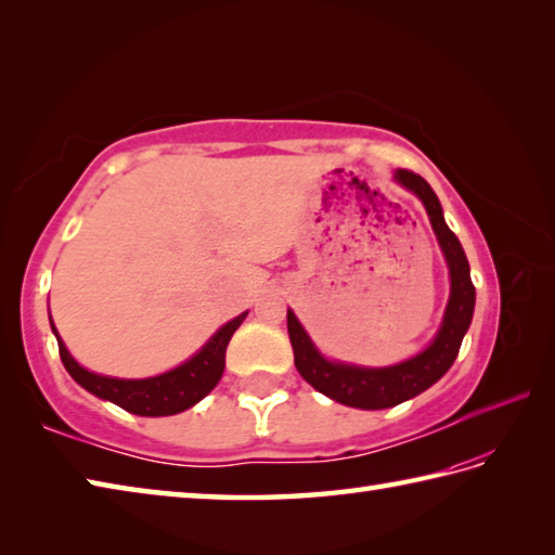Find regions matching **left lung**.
Returning a JSON list of instances; mask_svg holds the SVG:
<instances>
[{
  "label": "left lung",
  "mask_w": 555,
  "mask_h": 555,
  "mask_svg": "<svg viewBox=\"0 0 555 555\" xmlns=\"http://www.w3.org/2000/svg\"><path fill=\"white\" fill-rule=\"evenodd\" d=\"M397 180L403 188L421 196V202L427 208L429 223H433L441 251H444L449 263L451 297L444 323H441L435 341L423 353H417L415 359L391 367H356L332 363L318 353L313 341L299 325V320L294 318L292 311H287V332L294 349V365H297L301 377L320 393H325V397L365 411L391 409V405L409 401L427 387H433L453 365L475 311V285L470 280V266H467L459 237L444 223L437 194L413 170H397Z\"/></svg>",
  "instance_id": "obj_1"
}]
</instances>
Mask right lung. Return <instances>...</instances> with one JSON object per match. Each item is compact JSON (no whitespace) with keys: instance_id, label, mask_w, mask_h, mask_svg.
Listing matches in <instances>:
<instances>
[{"instance_id":"add662e5","label":"right lung","mask_w":555,"mask_h":555,"mask_svg":"<svg viewBox=\"0 0 555 555\" xmlns=\"http://www.w3.org/2000/svg\"><path fill=\"white\" fill-rule=\"evenodd\" d=\"M244 318L246 313L237 315L235 320H230L228 325L220 327L216 335L206 341V347L196 356H192L188 363L178 365L176 371L150 379H116L85 371V367L73 361V356L64 347V341L59 339L54 325L52 330L59 341L61 363H64L68 375L76 379L80 387L94 393V397L108 399L111 403L120 405L122 411L156 417L176 415L180 411L192 409L196 401H202L206 393L218 385L220 375L225 371V349Z\"/></svg>"}]
</instances>
